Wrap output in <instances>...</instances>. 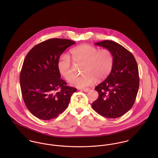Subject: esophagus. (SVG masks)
<instances>
[{"label":"esophagus","instance_id":"obj_1","mask_svg":"<svg viewBox=\"0 0 158 158\" xmlns=\"http://www.w3.org/2000/svg\"><path fill=\"white\" fill-rule=\"evenodd\" d=\"M83 90L84 92H88V91H89V90H90V89H89V88H85V89H83Z\"/></svg>","mask_w":158,"mask_h":158}]
</instances>
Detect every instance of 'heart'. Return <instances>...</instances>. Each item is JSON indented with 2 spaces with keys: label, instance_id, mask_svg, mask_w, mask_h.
<instances>
[{
  "label": "heart",
  "instance_id": "obj_1",
  "mask_svg": "<svg viewBox=\"0 0 158 158\" xmlns=\"http://www.w3.org/2000/svg\"><path fill=\"white\" fill-rule=\"evenodd\" d=\"M71 58L75 63H83V74L73 78L70 83L78 88H84L92 85L97 79L106 78L111 73L114 64L111 51L106 48L98 49L89 44L77 46L70 50ZM60 75L66 80H70L75 75V69L70 56L66 54L60 56L57 63Z\"/></svg>",
  "mask_w": 158,
  "mask_h": 158
}]
</instances>
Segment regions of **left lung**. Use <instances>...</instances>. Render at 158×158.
Returning <instances> with one entry per match:
<instances>
[{
  "instance_id": "obj_1",
  "label": "left lung",
  "mask_w": 158,
  "mask_h": 158,
  "mask_svg": "<svg viewBox=\"0 0 158 158\" xmlns=\"http://www.w3.org/2000/svg\"><path fill=\"white\" fill-rule=\"evenodd\" d=\"M95 44L111 51L114 64L108 77L95 88L98 97L92 107L102 116L117 118L128 112L135 102L139 86L137 64L133 55L115 42L105 40Z\"/></svg>"
}]
</instances>
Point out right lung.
Listing matches in <instances>:
<instances>
[{
    "mask_svg": "<svg viewBox=\"0 0 158 158\" xmlns=\"http://www.w3.org/2000/svg\"><path fill=\"white\" fill-rule=\"evenodd\" d=\"M74 44L66 39H49L34 46L25 56L20 73L23 100L30 112L40 119L58 117L77 91L67 86L57 68L61 55Z\"/></svg>",
    "mask_w": 158,
    "mask_h": 158,
    "instance_id": "1",
    "label": "right lung"
}]
</instances>
